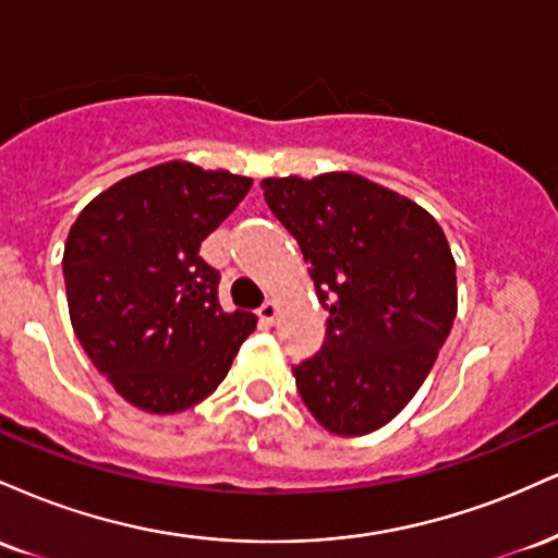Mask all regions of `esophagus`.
Returning <instances> with one entry per match:
<instances>
[{
  "mask_svg": "<svg viewBox=\"0 0 558 558\" xmlns=\"http://www.w3.org/2000/svg\"><path fill=\"white\" fill-rule=\"evenodd\" d=\"M257 315H259V319H262V323H265V325H272L275 319H278V304H275V301L267 299L265 304L259 306Z\"/></svg>",
  "mask_w": 558,
  "mask_h": 558,
  "instance_id": "esophagus-1",
  "label": "esophagus"
}]
</instances>
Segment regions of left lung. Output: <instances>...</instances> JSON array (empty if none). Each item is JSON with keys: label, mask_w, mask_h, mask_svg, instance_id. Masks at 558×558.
I'll return each instance as SVG.
<instances>
[{"label": "left lung", "mask_w": 558, "mask_h": 558, "mask_svg": "<svg viewBox=\"0 0 558 558\" xmlns=\"http://www.w3.org/2000/svg\"><path fill=\"white\" fill-rule=\"evenodd\" d=\"M265 202L312 265L325 343L293 367L325 430L367 435L412 401L457 317V262L435 217L354 172L265 178Z\"/></svg>", "instance_id": "left-lung-1"}]
</instances>
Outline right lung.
<instances>
[{
	"label": "right lung",
	"mask_w": 558,
	"mask_h": 558,
	"mask_svg": "<svg viewBox=\"0 0 558 558\" xmlns=\"http://www.w3.org/2000/svg\"><path fill=\"white\" fill-rule=\"evenodd\" d=\"M252 178L172 159L128 175L83 207L62 257L75 336L133 407L175 414L228 375L252 312H222L220 272L198 246Z\"/></svg>",
	"instance_id": "right-lung-1"
}]
</instances>
